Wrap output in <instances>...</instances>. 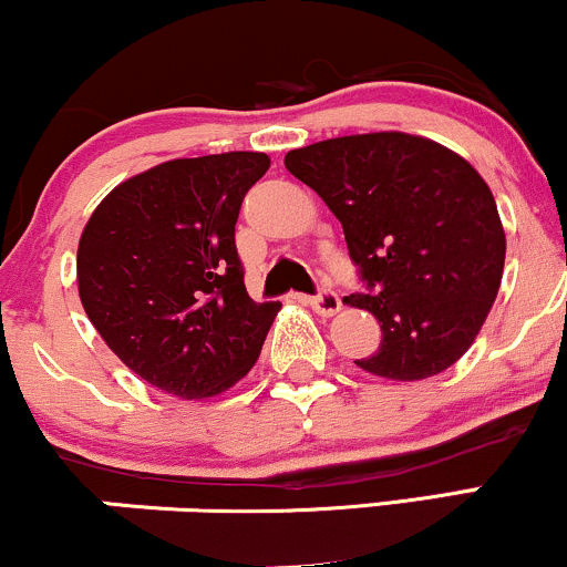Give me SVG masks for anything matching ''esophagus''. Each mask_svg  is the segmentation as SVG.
<instances>
[{"label": "esophagus", "mask_w": 567, "mask_h": 567, "mask_svg": "<svg viewBox=\"0 0 567 567\" xmlns=\"http://www.w3.org/2000/svg\"><path fill=\"white\" fill-rule=\"evenodd\" d=\"M309 306L322 317H333L336 311H341V298L333 290H320L315 298H309Z\"/></svg>", "instance_id": "1"}]
</instances>
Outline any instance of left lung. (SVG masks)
I'll return each mask as SVG.
<instances>
[{
	"mask_svg": "<svg viewBox=\"0 0 567 567\" xmlns=\"http://www.w3.org/2000/svg\"><path fill=\"white\" fill-rule=\"evenodd\" d=\"M285 167L341 220L368 285L347 303L379 320L381 347L357 368L424 381L461 360L496 301L506 258L483 175L442 143L396 130L292 148Z\"/></svg>",
	"mask_w": 567,
	"mask_h": 567,
	"instance_id": "8db88e82",
	"label": "left lung"
}]
</instances>
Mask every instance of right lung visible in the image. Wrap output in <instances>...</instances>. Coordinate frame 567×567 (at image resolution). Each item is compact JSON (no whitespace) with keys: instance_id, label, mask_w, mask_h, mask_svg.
<instances>
[{"instance_id":"right-lung-1","label":"right lung","mask_w":567,"mask_h":567,"mask_svg":"<svg viewBox=\"0 0 567 567\" xmlns=\"http://www.w3.org/2000/svg\"><path fill=\"white\" fill-rule=\"evenodd\" d=\"M261 152L171 159L103 197L76 250V285L106 347L181 400L231 389L258 354L279 301L256 303L234 245Z\"/></svg>"}]
</instances>
